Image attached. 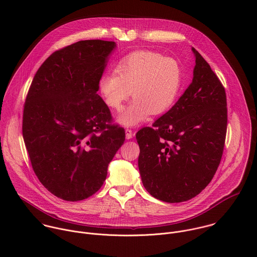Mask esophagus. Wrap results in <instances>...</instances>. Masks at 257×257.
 I'll return each instance as SVG.
<instances>
[{
	"instance_id": "obj_1",
	"label": "esophagus",
	"mask_w": 257,
	"mask_h": 257,
	"mask_svg": "<svg viewBox=\"0 0 257 257\" xmlns=\"http://www.w3.org/2000/svg\"><path fill=\"white\" fill-rule=\"evenodd\" d=\"M125 134H126V138L127 139H131L133 137V132L131 129H126L125 130Z\"/></svg>"
}]
</instances>
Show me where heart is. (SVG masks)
<instances>
[{
  "label": "heart",
  "mask_w": 257,
  "mask_h": 257,
  "mask_svg": "<svg viewBox=\"0 0 257 257\" xmlns=\"http://www.w3.org/2000/svg\"><path fill=\"white\" fill-rule=\"evenodd\" d=\"M182 69L177 61L151 51L135 52L104 73L98 92L105 104L120 109L130 96L134 99L118 116L125 126H136L150 115L166 113L175 103L182 84Z\"/></svg>",
  "instance_id": "heart-1"
}]
</instances>
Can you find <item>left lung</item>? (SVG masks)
I'll list each match as a JSON object with an SVG mask.
<instances>
[{"label":"left lung","mask_w":257,"mask_h":257,"mask_svg":"<svg viewBox=\"0 0 257 257\" xmlns=\"http://www.w3.org/2000/svg\"><path fill=\"white\" fill-rule=\"evenodd\" d=\"M193 79L153 127L136 133L138 168L144 188L165 202L187 201L213 178L227 133L226 91L194 49Z\"/></svg>","instance_id":"left-lung-1"}]
</instances>
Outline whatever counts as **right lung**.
I'll list each match as a JSON object with an SVG mask.
<instances>
[{
	"mask_svg": "<svg viewBox=\"0 0 257 257\" xmlns=\"http://www.w3.org/2000/svg\"><path fill=\"white\" fill-rule=\"evenodd\" d=\"M116 43L88 40L53 53L29 87L22 134L32 169L55 196L78 201L102 186L107 166L125 141L97 94Z\"/></svg>",
	"mask_w": 257,
	"mask_h": 257,
	"instance_id": "add662e5",
	"label": "right lung"
}]
</instances>
